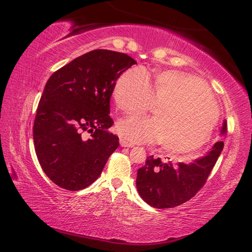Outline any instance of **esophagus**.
Returning a JSON list of instances; mask_svg holds the SVG:
<instances>
[{
    "mask_svg": "<svg viewBox=\"0 0 252 252\" xmlns=\"http://www.w3.org/2000/svg\"><path fill=\"white\" fill-rule=\"evenodd\" d=\"M120 144L122 147H125V148H132V147H134V144L133 143H131V142H127L126 139H123V138H121L120 139Z\"/></svg>",
    "mask_w": 252,
    "mask_h": 252,
    "instance_id": "34e87169",
    "label": "esophagus"
}]
</instances>
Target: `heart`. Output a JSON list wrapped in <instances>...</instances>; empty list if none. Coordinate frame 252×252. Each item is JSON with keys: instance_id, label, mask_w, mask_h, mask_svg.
Here are the masks:
<instances>
[{"instance_id": "b5f03b06", "label": "heart", "mask_w": 252, "mask_h": 252, "mask_svg": "<svg viewBox=\"0 0 252 252\" xmlns=\"http://www.w3.org/2000/svg\"><path fill=\"white\" fill-rule=\"evenodd\" d=\"M113 99L123 113H144L161 105L158 118L132 116L118 131L134 143H159L174 155H189L206 144L218 125L220 110L207 84L197 76L168 70L157 73L151 87L146 72L132 67L119 76Z\"/></svg>"}]
</instances>
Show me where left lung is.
<instances>
[{
	"mask_svg": "<svg viewBox=\"0 0 252 252\" xmlns=\"http://www.w3.org/2000/svg\"><path fill=\"white\" fill-rule=\"evenodd\" d=\"M225 129L227 125L223 122L221 132L224 133ZM222 149L223 142H217L207 156L191 163H164L160 158L149 156L146 164L138 170L139 194L148 204L158 209L173 208L187 202L207 182Z\"/></svg>",
	"mask_w": 252,
	"mask_h": 252,
	"instance_id": "1",
	"label": "left lung"
}]
</instances>
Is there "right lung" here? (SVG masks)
Returning <instances> with one entry per match:
<instances>
[{
    "instance_id": "right-lung-1",
    "label": "right lung",
    "mask_w": 252,
    "mask_h": 252,
    "mask_svg": "<svg viewBox=\"0 0 252 252\" xmlns=\"http://www.w3.org/2000/svg\"><path fill=\"white\" fill-rule=\"evenodd\" d=\"M126 53L93 50L55 71L44 87L33 126L35 153L51 181L76 191L94 182L119 138L110 99L123 72L135 64Z\"/></svg>"
}]
</instances>
